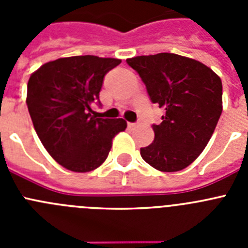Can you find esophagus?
<instances>
[{"mask_svg":"<svg viewBox=\"0 0 248 248\" xmlns=\"http://www.w3.org/2000/svg\"><path fill=\"white\" fill-rule=\"evenodd\" d=\"M129 128H135L137 126V123H128Z\"/></svg>","mask_w":248,"mask_h":248,"instance_id":"1","label":"esophagus"}]
</instances>
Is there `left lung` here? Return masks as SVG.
I'll return each instance as SVG.
<instances>
[{"instance_id": "1", "label": "left lung", "mask_w": 248, "mask_h": 248, "mask_svg": "<svg viewBox=\"0 0 248 248\" xmlns=\"http://www.w3.org/2000/svg\"><path fill=\"white\" fill-rule=\"evenodd\" d=\"M140 76L151 103L165 109L153 124L154 141L140 155L156 170H183L202 153L222 113L220 77L199 61L174 53L126 59Z\"/></svg>"}]
</instances>
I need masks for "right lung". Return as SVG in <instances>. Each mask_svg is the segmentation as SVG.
Masks as SVG:
<instances>
[{
	"instance_id": "obj_1",
	"label": "right lung",
	"mask_w": 248,
	"mask_h": 248,
	"mask_svg": "<svg viewBox=\"0 0 248 248\" xmlns=\"http://www.w3.org/2000/svg\"><path fill=\"white\" fill-rule=\"evenodd\" d=\"M120 59L76 56L48 62L30 77L27 107L46 150L68 170L87 172L108 157L111 140L124 131L123 119L93 115L105 74Z\"/></svg>"
}]
</instances>
